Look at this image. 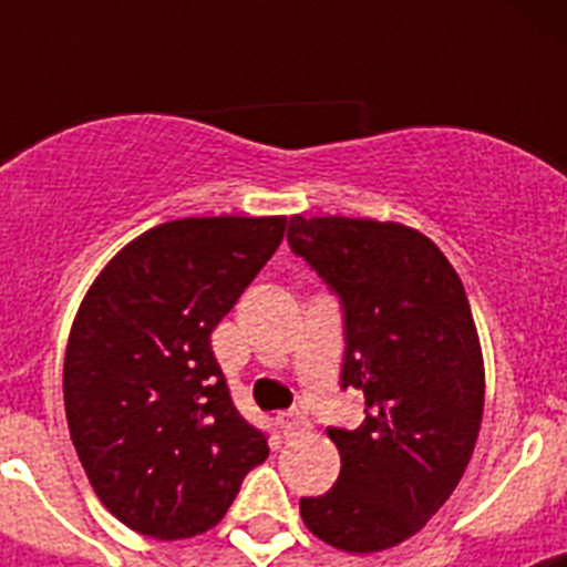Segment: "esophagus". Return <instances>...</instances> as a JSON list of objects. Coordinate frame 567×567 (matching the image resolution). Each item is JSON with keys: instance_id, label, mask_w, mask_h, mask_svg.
I'll use <instances>...</instances> for the list:
<instances>
[{"instance_id": "esophagus-1", "label": "esophagus", "mask_w": 567, "mask_h": 567, "mask_svg": "<svg viewBox=\"0 0 567 567\" xmlns=\"http://www.w3.org/2000/svg\"><path fill=\"white\" fill-rule=\"evenodd\" d=\"M278 425L284 429V434L289 437V434L300 432V429H307L309 420H307V414L300 412V409H289V412L278 414Z\"/></svg>"}]
</instances>
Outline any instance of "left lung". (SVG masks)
<instances>
[{"label": "left lung", "instance_id": "left-lung-1", "mask_svg": "<svg viewBox=\"0 0 567 567\" xmlns=\"http://www.w3.org/2000/svg\"><path fill=\"white\" fill-rule=\"evenodd\" d=\"M289 249L340 303V389L363 392L358 429L332 425L340 477L300 497L315 537L352 554L417 534L452 497L483 423V354L457 272L392 221L289 218Z\"/></svg>", "mask_w": 567, "mask_h": 567}]
</instances>
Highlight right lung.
<instances>
[{"mask_svg":"<svg viewBox=\"0 0 567 567\" xmlns=\"http://www.w3.org/2000/svg\"><path fill=\"white\" fill-rule=\"evenodd\" d=\"M287 218H182L110 260L64 354V412L110 514L155 539L221 523L269 457L229 398L209 334L264 269Z\"/></svg>","mask_w":567,"mask_h":567,"instance_id":"obj_1","label":"right lung"}]
</instances>
